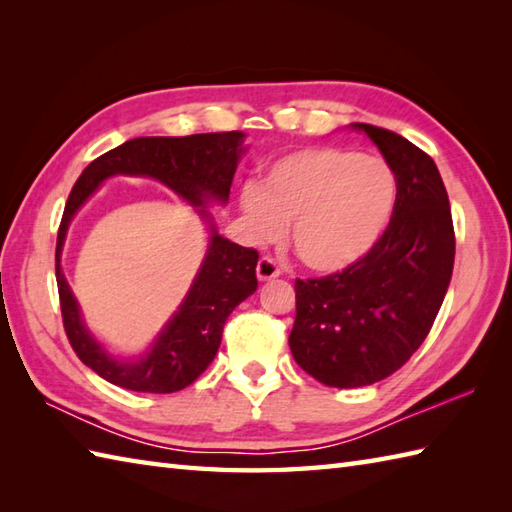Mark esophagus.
<instances>
[{"label": "esophagus", "instance_id": "1", "mask_svg": "<svg viewBox=\"0 0 512 512\" xmlns=\"http://www.w3.org/2000/svg\"><path fill=\"white\" fill-rule=\"evenodd\" d=\"M279 275H281V268L273 257L264 255L262 259H259V262H257V279L259 281H270V279H275Z\"/></svg>", "mask_w": 512, "mask_h": 512}]
</instances>
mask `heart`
<instances>
[{
    "label": "heart",
    "instance_id": "b5f03b06",
    "mask_svg": "<svg viewBox=\"0 0 512 512\" xmlns=\"http://www.w3.org/2000/svg\"><path fill=\"white\" fill-rule=\"evenodd\" d=\"M398 200L385 160L341 147H306L268 167L262 189L248 184L242 211L257 242H273L292 222V248L319 273L354 266L383 237Z\"/></svg>",
    "mask_w": 512,
    "mask_h": 512
}]
</instances>
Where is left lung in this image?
Here are the masks:
<instances>
[{
  "instance_id": "1",
  "label": "left lung",
  "mask_w": 512,
  "mask_h": 512,
  "mask_svg": "<svg viewBox=\"0 0 512 512\" xmlns=\"http://www.w3.org/2000/svg\"><path fill=\"white\" fill-rule=\"evenodd\" d=\"M398 180L383 237L354 266L297 279L288 336L297 365L328 387H365L391 376L427 339L453 275L449 195L429 154L389 129L354 123Z\"/></svg>"
}]
</instances>
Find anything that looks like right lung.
<instances>
[{
    "instance_id": "add662e5",
    "label": "right lung",
    "mask_w": 512,
    "mask_h": 512,
    "mask_svg": "<svg viewBox=\"0 0 512 512\" xmlns=\"http://www.w3.org/2000/svg\"><path fill=\"white\" fill-rule=\"evenodd\" d=\"M242 140V132L134 138L92 160L74 182L63 209L54 253L61 317L76 356L107 383L147 394H171L189 387L215 358L228 314L257 290L255 266L259 253L255 248L228 242L213 231L209 253L187 299L162 330L151 352L132 363L114 361L83 325L79 306L61 273V248L74 213L105 178L116 173L156 178L193 206H202L211 198L226 202L237 158L242 154ZM200 213L209 215L204 209Z\"/></svg>"
}]
</instances>
